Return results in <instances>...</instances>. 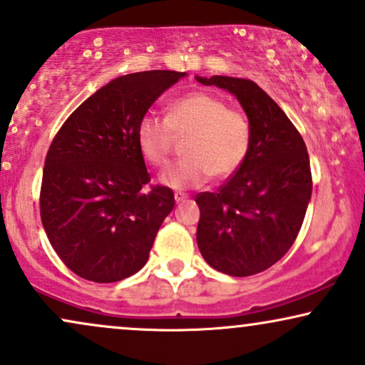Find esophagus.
<instances>
[{
	"label": "esophagus",
	"instance_id": "34e87169",
	"mask_svg": "<svg viewBox=\"0 0 365 365\" xmlns=\"http://www.w3.org/2000/svg\"><path fill=\"white\" fill-rule=\"evenodd\" d=\"M187 199H188V195L183 194V192H175V200H177V202H183Z\"/></svg>",
	"mask_w": 365,
	"mask_h": 365
}]
</instances>
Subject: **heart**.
Wrapping results in <instances>:
<instances>
[{
  "label": "heart",
  "instance_id": "heart-1",
  "mask_svg": "<svg viewBox=\"0 0 365 365\" xmlns=\"http://www.w3.org/2000/svg\"><path fill=\"white\" fill-rule=\"evenodd\" d=\"M185 134L187 158L161 175V183L175 190L202 187L210 177L230 178L243 166L252 148L247 115L232 110L219 96L200 91L175 100L166 118L144 115L135 129V140L144 160L163 168L173 153L175 135Z\"/></svg>",
  "mask_w": 365,
  "mask_h": 365
}]
</instances>
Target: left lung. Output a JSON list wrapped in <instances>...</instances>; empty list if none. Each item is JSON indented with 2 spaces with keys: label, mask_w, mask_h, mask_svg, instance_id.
<instances>
[{
  "label": "left lung",
  "mask_w": 365,
  "mask_h": 365,
  "mask_svg": "<svg viewBox=\"0 0 365 365\" xmlns=\"http://www.w3.org/2000/svg\"><path fill=\"white\" fill-rule=\"evenodd\" d=\"M197 81L235 95L252 125V148L243 166L217 192L195 197L200 209L197 245L204 260L222 274H260L299 235L313 190L308 149L282 108L257 83L230 76H197Z\"/></svg>",
  "instance_id": "left-lung-1"
}]
</instances>
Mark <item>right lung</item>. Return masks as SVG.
<instances>
[{
    "mask_svg": "<svg viewBox=\"0 0 365 365\" xmlns=\"http://www.w3.org/2000/svg\"><path fill=\"white\" fill-rule=\"evenodd\" d=\"M185 74L156 69L115 78L86 98L52 140L42 175V225L80 277L118 282L146 265L175 197L168 187H146L151 177L135 129Z\"/></svg>",
    "mask_w": 365,
    "mask_h": 365,
    "instance_id": "right-lung-1",
    "label": "right lung"
}]
</instances>
